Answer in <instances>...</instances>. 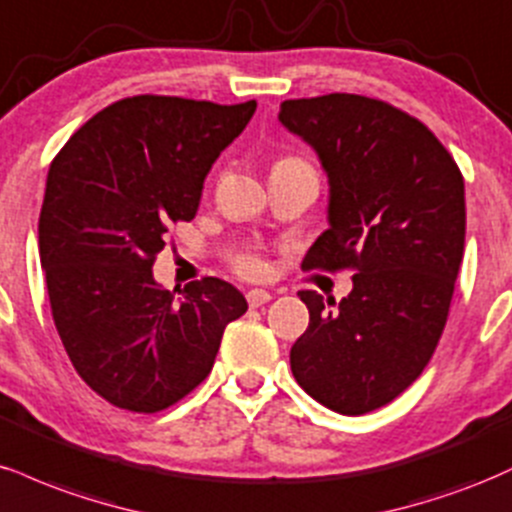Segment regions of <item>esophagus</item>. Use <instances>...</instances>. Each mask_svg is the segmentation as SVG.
Wrapping results in <instances>:
<instances>
[{
    "label": "esophagus",
    "instance_id": "34e87169",
    "mask_svg": "<svg viewBox=\"0 0 512 512\" xmlns=\"http://www.w3.org/2000/svg\"><path fill=\"white\" fill-rule=\"evenodd\" d=\"M270 299H273V294L266 292V290H249V292H246V302H249L251 309H258V306L268 304Z\"/></svg>",
    "mask_w": 512,
    "mask_h": 512
}]
</instances>
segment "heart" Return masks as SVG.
<instances>
[{
  "label": "heart",
  "mask_w": 512,
  "mask_h": 512,
  "mask_svg": "<svg viewBox=\"0 0 512 512\" xmlns=\"http://www.w3.org/2000/svg\"><path fill=\"white\" fill-rule=\"evenodd\" d=\"M230 263L239 275H244V278H263L268 270L266 258L258 254L256 249H251V246H242V249L232 251Z\"/></svg>",
  "instance_id": "heart-1"
}]
</instances>
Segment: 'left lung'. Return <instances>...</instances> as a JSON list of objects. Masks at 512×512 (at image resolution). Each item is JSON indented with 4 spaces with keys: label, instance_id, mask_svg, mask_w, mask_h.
I'll return each instance as SVG.
<instances>
[{
    "label": "left lung",
    "instance_id": "1",
    "mask_svg": "<svg viewBox=\"0 0 512 512\" xmlns=\"http://www.w3.org/2000/svg\"><path fill=\"white\" fill-rule=\"evenodd\" d=\"M280 122L316 150L330 182V227L306 268L354 273L340 304L299 292L309 328L292 345V374L328 410L374 412L422 376L446 328L465 254V179L429 126L390 102L285 100Z\"/></svg>",
    "mask_w": 512,
    "mask_h": 512
}]
</instances>
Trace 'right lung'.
Segmentation results:
<instances>
[{
  "mask_svg": "<svg viewBox=\"0 0 512 512\" xmlns=\"http://www.w3.org/2000/svg\"><path fill=\"white\" fill-rule=\"evenodd\" d=\"M256 100L134 95L90 117L47 172L38 239L59 338L100 398L153 414L206 381L225 326L246 311L220 278L153 280L170 227L194 220L206 174Z\"/></svg>",
  "mask_w": 512,
  "mask_h": 512,
  "instance_id": "1",
  "label": "right lung"
}]
</instances>
